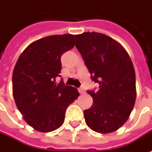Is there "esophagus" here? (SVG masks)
I'll return each instance as SVG.
<instances>
[{"instance_id": "34e87169", "label": "esophagus", "mask_w": 152, "mask_h": 152, "mask_svg": "<svg viewBox=\"0 0 152 152\" xmlns=\"http://www.w3.org/2000/svg\"><path fill=\"white\" fill-rule=\"evenodd\" d=\"M79 92H80V94H86V91L84 90L83 88H80L79 90Z\"/></svg>"}]
</instances>
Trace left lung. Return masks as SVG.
<instances>
[{"instance_id":"obj_1","label":"left lung","mask_w":152,"mask_h":152,"mask_svg":"<svg viewBox=\"0 0 152 152\" xmlns=\"http://www.w3.org/2000/svg\"><path fill=\"white\" fill-rule=\"evenodd\" d=\"M76 47L99 90L87 91L93 104L84 111L87 126L99 133L117 131L135 104L136 75L124 47L104 34L86 32L75 35Z\"/></svg>"}]
</instances>
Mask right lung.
<instances>
[{
    "mask_svg": "<svg viewBox=\"0 0 152 152\" xmlns=\"http://www.w3.org/2000/svg\"><path fill=\"white\" fill-rule=\"evenodd\" d=\"M72 34L50 35L30 43L20 54L12 76L15 102L34 129L48 132L64 123L66 109L80 94L75 87L57 84L61 57L75 46Z\"/></svg>",
    "mask_w": 152,
    "mask_h": 152,
    "instance_id": "obj_1",
    "label": "right lung"
}]
</instances>
